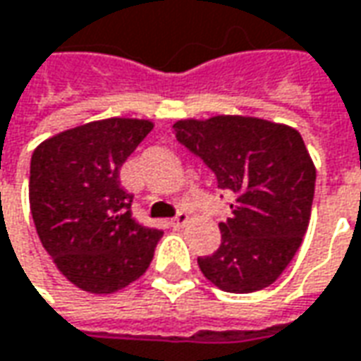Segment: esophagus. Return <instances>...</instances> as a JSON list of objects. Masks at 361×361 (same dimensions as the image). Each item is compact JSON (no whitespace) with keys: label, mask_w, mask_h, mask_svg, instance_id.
Masks as SVG:
<instances>
[{"label":"esophagus","mask_w":361,"mask_h":361,"mask_svg":"<svg viewBox=\"0 0 361 361\" xmlns=\"http://www.w3.org/2000/svg\"><path fill=\"white\" fill-rule=\"evenodd\" d=\"M188 219H190V215L185 212H180L173 219H171V225H173V227H183V225L188 223Z\"/></svg>","instance_id":"1"}]
</instances>
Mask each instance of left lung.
Returning a JSON list of instances; mask_svg holds the SVG:
<instances>
[{
    "label": "left lung",
    "instance_id": "8db88e82",
    "mask_svg": "<svg viewBox=\"0 0 361 361\" xmlns=\"http://www.w3.org/2000/svg\"><path fill=\"white\" fill-rule=\"evenodd\" d=\"M180 144L235 195L219 223V249L200 257L201 273L225 293L263 290L298 251L314 200L316 168L298 130L251 116L178 120Z\"/></svg>",
    "mask_w": 361,
    "mask_h": 361
}]
</instances>
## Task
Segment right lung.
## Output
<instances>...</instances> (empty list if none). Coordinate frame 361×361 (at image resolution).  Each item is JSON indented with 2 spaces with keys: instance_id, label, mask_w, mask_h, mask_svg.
<instances>
[{
  "instance_id": "add662e5",
  "label": "right lung",
  "mask_w": 361,
  "mask_h": 361,
  "mask_svg": "<svg viewBox=\"0 0 361 361\" xmlns=\"http://www.w3.org/2000/svg\"><path fill=\"white\" fill-rule=\"evenodd\" d=\"M149 120L109 118L65 130L31 156L29 203L39 239L71 283L110 294L146 273L164 233L132 217L120 168Z\"/></svg>"
}]
</instances>
